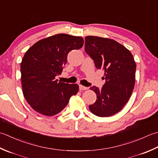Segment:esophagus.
Here are the masks:
<instances>
[{"mask_svg":"<svg viewBox=\"0 0 158 158\" xmlns=\"http://www.w3.org/2000/svg\"><path fill=\"white\" fill-rule=\"evenodd\" d=\"M88 89L87 87H85V86H83L82 85H79L80 90H85V89Z\"/></svg>","mask_w":158,"mask_h":158,"instance_id":"esophagus-1","label":"esophagus"}]
</instances>
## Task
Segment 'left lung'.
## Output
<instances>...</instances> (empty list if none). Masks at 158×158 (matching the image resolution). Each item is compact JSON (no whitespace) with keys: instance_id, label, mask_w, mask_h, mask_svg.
I'll use <instances>...</instances> for the list:
<instances>
[{"instance_id":"8db88e82","label":"left lung","mask_w":158,"mask_h":158,"mask_svg":"<svg viewBox=\"0 0 158 158\" xmlns=\"http://www.w3.org/2000/svg\"><path fill=\"white\" fill-rule=\"evenodd\" d=\"M85 51L97 69L105 71L106 83L101 89L92 86L97 101L89 105L92 113L100 117L113 116L127 103L135 85L136 64L127 48L114 40L86 36Z\"/></svg>"}]
</instances>
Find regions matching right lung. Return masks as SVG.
Masks as SVG:
<instances>
[{
    "label": "right lung",
    "mask_w": 158,
    "mask_h": 158,
    "mask_svg": "<svg viewBox=\"0 0 158 158\" xmlns=\"http://www.w3.org/2000/svg\"><path fill=\"white\" fill-rule=\"evenodd\" d=\"M83 42L81 37L60 33L40 40L25 52L20 64L22 87L24 98L37 112L54 116L78 92L76 83L59 82L55 77L61 75L69 52L81 48Z\"/></svg>",
    "instance_id": "obj_1"
}]
</instances>
